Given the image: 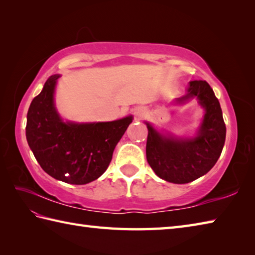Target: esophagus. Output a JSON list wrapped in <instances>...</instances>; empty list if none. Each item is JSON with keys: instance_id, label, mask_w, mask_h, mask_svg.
I'll use <instances>...</instances> for the list:
<instances>
[{"instance_id": "1", "label": "esophagus", "mask_w": 255, "mask_h": 255, "mask_svg": "<svg viewBox=\"0 0 255 255\" xmlns=\"http://www.w3.org/2000/svg\"><path fill=\"white\" fill-rule=\"evenodd\" d=\"M143 115H144V111L142 110V108H138V110L134 112V117H136V119L142 118Z\"/></svg>"}]
</instances>
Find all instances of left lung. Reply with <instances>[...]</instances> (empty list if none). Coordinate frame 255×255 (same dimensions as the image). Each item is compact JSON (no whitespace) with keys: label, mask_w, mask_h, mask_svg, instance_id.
Wrapping results in <instances>:
<instances>
[{"label":"left lung","mask_w":255,"mask_h":255,"mask_svg":"<svg viewBox=\"0 0 255 255\" xmlns=\"http://www.w3.org/2000/svg\"><path fill=\"white\" fill-rule=\"evenodd\" d=\"M193 97L205 108L196 137H165L145 123L148 163L156 175L170 183L185 184L205 175L216 164L225 144L226 125L213 89L206 81H191L187 93L176 103L183 104Z\"/></svg>","instance_id":"8db88e82"}]
</instances>
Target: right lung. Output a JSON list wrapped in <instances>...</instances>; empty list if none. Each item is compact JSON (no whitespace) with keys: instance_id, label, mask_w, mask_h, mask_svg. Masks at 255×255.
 Wrapping results in <instances>:
<instances>
[{"instance_id":"add662e5","label":"right lung","mask_w":255,"mask_h":255,"mask_svg":"<svg viewBox=\"0 0 255 255\" xmlns=\"http://www.w3.org/2000/svg\"><path fill=\"white\" fill-rule=\"evenodd\" d=\"M59 74L48 78L27 113L26 139L47 174L64 183L83 185L99 178L132 116L105 123H64L55 107Z\"/></svg>"}]
</instances>
